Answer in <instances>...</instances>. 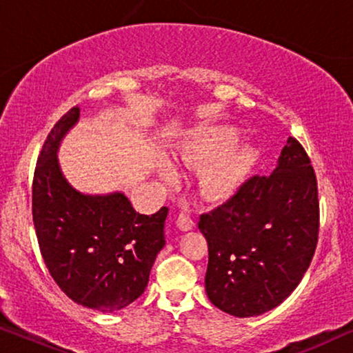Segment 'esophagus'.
I'll return each mask as SVG.
<instances>
[{
	"label": "esophagus",
	"mask_w": 353,
	"mask_h": 353,
	"mask_svg": "<svg viewBox=\"0 0 353 353\" xmlns=\"http://www.w3.org/2000/svg\"><path fill=\"white\" fill-rule=\"evenodd\" d=\"M176 224H177V228L181 229V231H192V229H194V225H195V223L192 221V218H189V216L184 214V213H181L179 216H177Z\"/></svg>",
	"instance_id": "obj_1"
}]
</instances>
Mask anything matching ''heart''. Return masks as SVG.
Segmentation results:
<instances>
[{"label": "heart", "instance_id": "b5f03b06", "mask_svg": "<svg viewBox=\"0 0 353 353\" xmlns=\"http://www.w3.org/2000/svg\"><path fill=\"white\" fill-rule=\"evenodd\" d=\"M241 130L232 125L206 128L194 132L176 159L184 166H203L199 189L203 199L219 201L236 194L256 164L258 152L248 143H237ZM163 177L172 176L169 166L159 168Z\"/></svg>", "mask_w": 353, "mask_h": 353}]
</instances>
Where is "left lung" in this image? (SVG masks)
Returning <instances> with one entry per match:
<instances>
[{"label":"left lung","instance_id":"left-lung-1","mask_svg":"<svg viewBox=\"0 0 353 353\" xmlns=\"http://www.w3.org/2000/svg\"><path fill=\"white\" fill-rule=\"evenodd\" d=\"M208 242L210 302L237 318L283 303L302 281L318 242L316 176L294 137L270 176H253L237 194L200 216Z\"/></svg>","mask_w":353,"mask_h":353}]
</instances>
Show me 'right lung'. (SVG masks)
<instances>
[{"mask_svg":"<svg viewBox=\"0 0 353 353\" xmlns=\"http://www.w3.org/2000/svg\"><path fill=\"white\" fill-rule=\"evenodd\" d=\"M81 117L72 108L56 122L37 161L32 214L41 256L59 289L82 307L112 313L143 294L164 247L168 208L140 214L122 192L82 194L58 161L59 145Z\"/></svg>","mask_w":353,"mask_h":353,"instance_id":"add662e5","label":"right lung"}]
</instances>
